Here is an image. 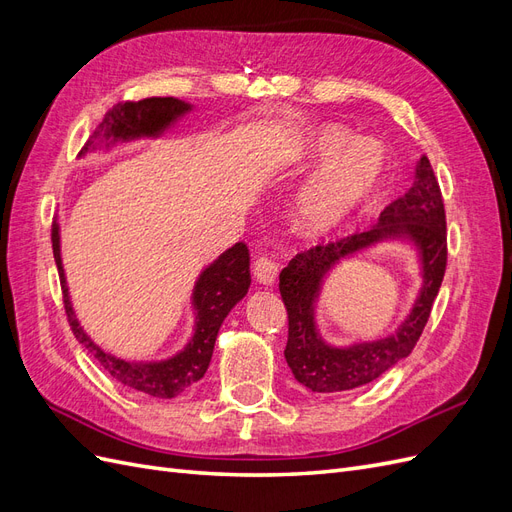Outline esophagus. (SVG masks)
<instances>
[{"label": "esophagus", "instance_id": "34e87169", "mask_svg": "<svg viewBox=\"0 0 512 512\" xmlns=\"http://www.w3.org/2000/svg\"><path fill=\"white\" fill-rule=\"evenodd\" d=\"M254 277L262 286H271L277 277V262L269 256H260L254 262Z\"/></svg>", "mask_w": 512, "mask_h": 512}]
</instances>
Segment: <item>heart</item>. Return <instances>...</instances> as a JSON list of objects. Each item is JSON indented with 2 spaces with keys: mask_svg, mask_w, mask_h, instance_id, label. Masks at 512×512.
Returning <instances> with one entry per match:
<instances>
[{
  "mask_svg": "<svg viewBox=\"0 0 512 512\" xmlns=\"http://www.w3.org/2000/svg\"><path fill=\"white\" fill-rule=\"evenodd\" d=\"M305 156L309 164L327 162L294 194L292 222L303 235L318 237L342 224L374 192L382 173V151L367 138H352L342 126L327 123L309 132Z\"/></svg>",
  "mask_w": 512,
  "mask_h": 512,
  "instance_id": "b5f03b06",
  "label": "heart"
}]
</instances>
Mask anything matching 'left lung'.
Wrapping results in <instances>:
<instances>
[{
	"label": "left lung",
	"instance_id": "obj_1",
	"mask_svg": "<svg viewBox=\"0 0 512 512\" xmlns=\"http://www.w3.org/2000/svg\"><path fill=\"white\" fill-rule=\"evenodd\" d=\"M384 240H406L419 254L424 284L407 320L393 336L374 343L331 347L317 331L315 305L326 275L344 257ZM446 271V215L433 168L423 156L412 188L380 213L378 224L335 243L309 247L280 273L288 312L286 363L294 378L314 393L350 391L374 382L412 352L431 314Z\"/></svg>",
	"mask_w": 512,
	"mask_h": 512
}]
</instances>
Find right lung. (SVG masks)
Segmentation results:
<instances>
[{
	"mask_svg": "<svg viewBox=\"0 0 512 512\" xmlns=\"http://www.w3.org/2000/svg\"><path fill=\"white\" fill-rule=\"evenodd\" d=\"M190 111L192 104L177 98H145L138 102L117 104L113 111L104 115L91 141L83 147L81 156L89 151L111 149L117 143L138 141V138H158ZM51 239L72 333L94 354V359L102 365L108 376L128 386V389L160 399L177 397L205 376L222 322L230 309L245 297L252 282L250 252H247L245 243H235L230 250L215 258L207 269L200 271L192 292L194 333L183 350L168 356L164 361H126L100 348L81 327L72 309L64 262H61V237L57 220L53 222Z\"/></svg>",
	"mask_w": 512,
	"mask_h": 512,
	"instance_id": "right-lung-1",
	"label": "right lung"
}]
</instances>
